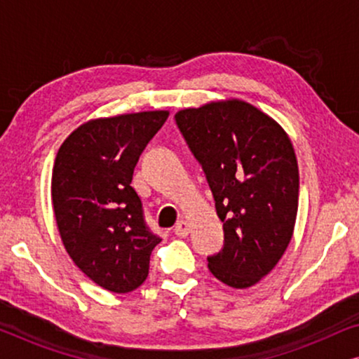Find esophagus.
<instances>
[{"instance_id": "34e87169", "label": "esophagus", "mask_w": 359, "mask_h": 359, "mask_svg": "<svg viewBox=\"0 0 359 359\" xmlns=\"http://www.w3.org/2000/svg\"><path fill=\"white\" fill-rule=\"evenodd\" d=\"M173 230L178 237H186V235L189 233V224L186 222V220H180V222L175 225Z\"/></svg>"}]
</instances>
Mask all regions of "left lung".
Here are the masks:
<instances>
[{
  "mask_svg": "<svg viewBox=\"0 0 359 359\" xmlns=\"http://www.w3.org/2000/svg\"><path fill=\"white\" fill-rule=\"evenodd\" d=\"M175 119L224 224V248L208 258L210 273L230 287L253 286L292 238L299 168L291 140L276 121L240 100L189 107Z\"/></svg>",
  "mask_w": 359,
  "mask_h": 359,
  "instance_id": "8db88e82",
  "label": "left lung"
}]
</instances>
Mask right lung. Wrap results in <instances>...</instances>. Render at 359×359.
Masks as SVG:
<instances>
[{
    "mask_svg": "<svg viewBox=\"0 0 359 359\" xmlns=\"http://www.w3.org/2000/svg\"><path fill=\"white\" fill-rule=\"evenodd\" d=\"M168 116L145 111L88 121L58 149L52 204L63 247L106 291L139 287L149 276L151 250L161 242L147 227L130 183L142 151Z\"/></svg>",
    "mask_w": 359,
    "mask_h": 359,
    "instance_id": "add662e5",
    "label": "right lung"
}]
</instances>
